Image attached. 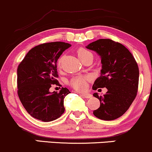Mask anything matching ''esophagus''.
<instances>
[{"label":"esophagus","instance_id":"1","mask_svg":"<svg viewBox=\"0 0 152 152\" xmlns=\"http://www.w3.org/2000/svg\"><path fill=\"white\" fill-rule=\"evenodd\" d=\"M81 95L83 96V97L87 98V99H89V98L91 97V94H89V93H82V94H81Z\"/></svg>","mask_w":152,"mask_h":152}]
</instances>
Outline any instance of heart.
<instances>
[{
  "mask_svg": "<svg viewBox=\"0 0 152 152\" xmlns=\"http://www.w3.org/2000/svg\"><path fill=\"white\" fill-rule=\"evenodd\" d=\"M77 56L81 61V62H84V61L87 59L93 60V58H94L93 53L84 48H80L77 50ZM61 61H62L61 58L58 61V65L59 67L61 66ZM88 80H89V78L86 77V76H78V77L73 78V79H71L70 84L76 89L82 91V90H84L86 88Z\"/></svg>",
  "mask_w": 152,
  "mask_h": 152,
  "instance_id": "b5f03b06",
  "label": "heart"
}]
</instances>
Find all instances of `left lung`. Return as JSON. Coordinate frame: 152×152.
Here are the masks:
<instances>
[{
	"label": "left lung",
	"instance_id": "1",
	"mask_svg": "<svg viewBox=\"0 0 152 152\" xmlns=\"http://www.w3.org/2000/svg\"><path fill=\"white\" fill-rule=\"evenodd\" d=\"M101 58L100 76L95 80L92 89L105 87L103 96L94 93L100 106L93 114L104 121H113L122 116L137 94L139 70L133 55L119 42L99 39L86 46Z\"/></svg>",
	"mask_w": 152,
	"mask_h": 152
}]
</instances>
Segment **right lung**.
<instances>
[{
  "label": "right lung",
  "mask_w": 152,
  "mask_h": 152,
  "mask_svg": "<svg viewBox=\"0 0 152 152\" xmlns=\"http://www.w3.org/2000/svg\"><path fill=\"white\" fill-rule=\"evenodd\" d=\"M71 46L63 42L39 45L30 50L18 66V95L33 118L50 122L64 113V98L71 91L66 87L58 93L49 90L58 82V59Z\"/></svg>",
  "instance_id": "right-lung-1"
}]
</instances>
